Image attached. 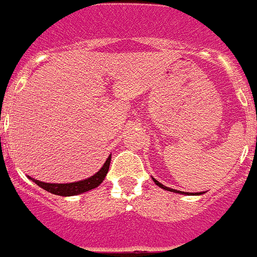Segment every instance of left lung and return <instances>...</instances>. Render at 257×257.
I'll return each instance as SVG.
<instances>
[{
    "label": "left lung",
    "instance_id": "obj_1",
    "mask_svg": "<svg viewBox=\"0 0 257 257\" xmlns=\"http://www.w3.org/2000/svg\"><path fill=\"white\" fill-rule=\"evenodd\" d=\"M153 180H154V183L157 185H158V187H161V188H163V189H166V191H170V192H176V193H182V195H184V193H187V192H182V191H176V189H172V188H169V187H165V185L163 184H161V183L158 182V180H155V179H153ZM187 195H189V193H187ZM192 195V193H191ZM195 195H201V193H195Z\"/></svg>",
    "mask_w": 257,
    "mask_h": 257
}]
</instances>
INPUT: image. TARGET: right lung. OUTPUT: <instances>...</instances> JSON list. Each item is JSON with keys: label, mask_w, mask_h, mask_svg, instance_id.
<instances>
[{"label": "right lung", "mask_w": 257, "mask_h": 257, "mask_svg": "<svg viewBox=\"0 0 257 257\" xmlns=\"http://www.w3.org/2000/svg\"><path fill=\"white\" fill-rule=\"evenodd\" d=\"M109 163H111V155L107 158L104 166L96 172L95 175H92L91 178L85 179V180H81V182L68 183V184H51V183H43L40 182V180H35V179H32V182H35L39 187H42L43 189L51 192L53 195L75 196L79 195V193H83V192L90 191V189L96 188V187L104 180L105 175H107V172H108Z\"/></svg>", "instance_id": "1"}]
</instances>
